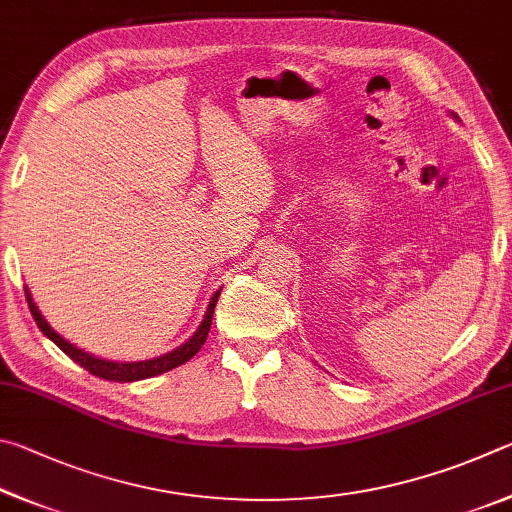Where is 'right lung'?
<instances>
[{
    "label": "right lung",
    "instance_id": "add662e5",
    "mask_svg": "<svg viewBox=\"0 0 512 512\" xmlns=\"http://www.w3.org/2000/svg\"><path fill=\"white\" fill-rule=\"evenodd\" d=\"M26 292V301H29V310L35 319V324L42 330L44 335H47L53 344H56L62 353L69 355L71 360L76 364L83 366L85 371H89L96 378H103V380H112V382H137V380H146L152 378V375H161L166 371H173L177 366H182L184 362L191 360V357L200 351L204 346L206 337H209V330H211V321H213V310H215V303H218L220 297V290L213 294L211 301H209V308H206V315L202 319L200 328L195 330L193 337L188 339L186 344L177 346L175 351H170L166 355H159V357H152V360L146 362H110V360H101V357H94L85 351H80L74 344H69L65 337H60L56 330H53L44 317L40 315V310L35 308V303L31 299V292L24 288Z\"/></svg>",
    "mask_w": 512,
    "mask_h": 512
}]
</instances>
